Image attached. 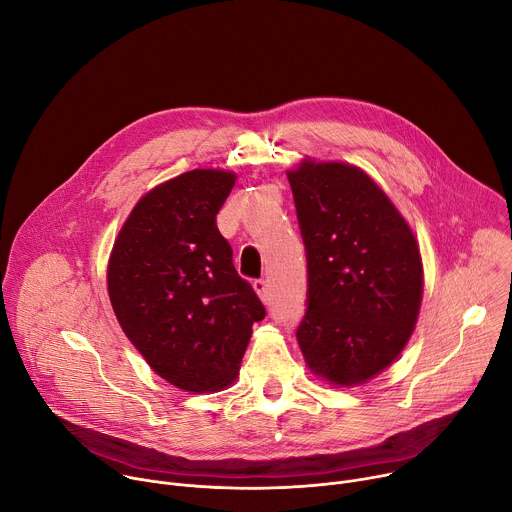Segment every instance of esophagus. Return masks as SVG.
Instances as JSON below:
<instances>
[{"instance_id":"esophagus-1","label":"esophagus","mask_w":512,"mask_h":512,"mask_svg":"<svg viewBox=\"0 0 512 512\" xmlns=\"http://www.w3.org/2000/svg\"><path fill=\"white\" fill-rule=\"evenodd\" d=\"M253 287H255L259 298H261L265 304L271 302V291H269V281H267V279H255V281H253Z\"/></svg>"}]
</instances>
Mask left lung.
Segmentation results:
<instances>
[{
	"mask_svg": "<svg viewBox=\"0 0 512 512\" xmlns=\"http://www.w3.org/2000/svg\"><path fill=\"white\" fill-rule=\"evenodd\" d=\"M287 178L308 263L300 348L316 375L358 385L387 369L413 332L423 291L419 247L362 170L306 160Z\"/></svg>",
	"mask_w": 512,
	"mask_h": 512,
	"instance_id": "obj_1",
	"label": "left lung"
}]
</instances>
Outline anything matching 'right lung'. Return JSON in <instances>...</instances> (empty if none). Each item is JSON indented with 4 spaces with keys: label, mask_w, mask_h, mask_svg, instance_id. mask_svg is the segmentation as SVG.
Masks as SVG:
<instances>
[{
    "label": "right lung",
    "mask_w": 512,
    "mask_h": 512,
    "mask_svg": "<svg viewBox=\"0 0 512 512\" xmlns=\"http://www.w3.org/2000/svg\"><path fill=\"white\" fill-rule=\"evenodd\" d=\"M237 176L192 170L145 194L109 259L115 316L168 383L192 393L235 381L265 306L233 263L216 214Z\"/></svg>",
    "instance_id": "obj_1"
}]
</instances>
